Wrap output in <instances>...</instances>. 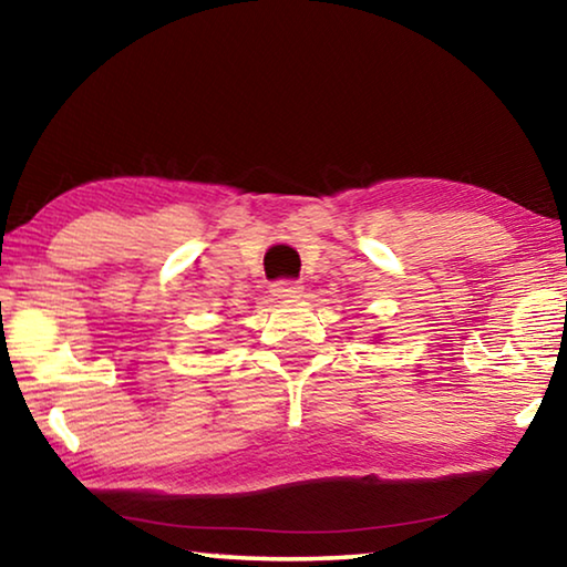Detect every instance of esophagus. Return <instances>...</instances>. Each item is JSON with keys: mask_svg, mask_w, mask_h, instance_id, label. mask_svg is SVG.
<instances>
[{"mask_svg": "<svg viewBox=\"0 0 567 567\" xmlns=\"http://www.w3.org/2000/svg\"><path fill=\"white\" fill-rule=\"evenodd\" d=\"M270 292H272L275 300L290 302V300H297V297L302 295V285H297V282H275L270 287Z\"/></svg>", "mask_w": 567, "mask_h": 567, "instance_id": "1", "label": "esophagus"}]
</instances>
